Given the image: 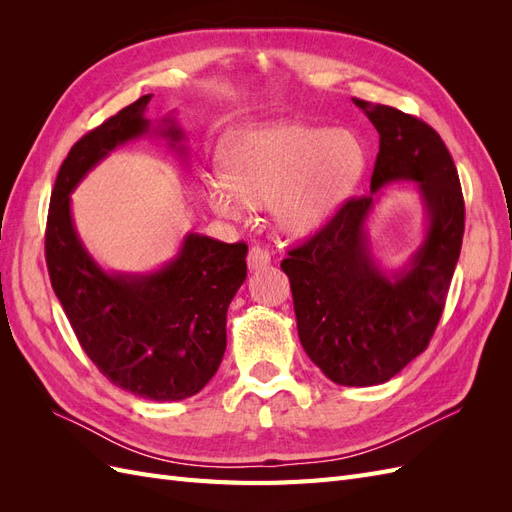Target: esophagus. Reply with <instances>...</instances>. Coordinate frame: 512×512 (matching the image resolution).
I'll list each match as a JSON object with an SVG mask.
<instances>
[{
  "label": "esophagus",
  "mask_w": 512,
  "mask_h": 512,
  "mask_svg": "<svg viewBox=\"0 0 512 512\" xmlns=\"http://www.w3.org/2000/svg\"><path fill=\"white\" fill-rule=\"evenodd\" d=\"M271 265V254L265 250V247L254 245L250 254H247V267L250 271H262Z\"/></svg>",
  "instance_id": "34e87169"
}]
</instances>
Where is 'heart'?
I'll return each instance as SVG.
<instances>
[{
	"label": "heart",
	"mask_w": 512,
	"mask_h": 512,
	"mask_svg": "<svg viewBox=\"0 0 512 512\" xmlns=\"http://www.w3.org/2000/svg\"><path fill=\"white\" fill-rule=\"evenodd\" d=\"M222 168L203 173L207 205L232 222L273 207L290 237L312 235L348 194L363 166L354 138L294 121L239 130L220 149Z\"/></svg>",
	"instance_id": "obj_1"
}]
</instances>
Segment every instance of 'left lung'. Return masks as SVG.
<instances>
[{"mask_svg":"<svg viewBox=\"0 0 512 512\" xmlns=\"http://www.w3.org/2000/svg\"><path fill=\"white\" fill-rule=\"evenodd\" d=\"M380 134L369 194L282 262L290 277L301 346L342 386L389 382L436 331L463 241V196L440 134L393 106L354 100ZM410 180L426 209L424 239L404 266L384 270L370 254L366 224L383 185Z\"/></svg>","mask_w":512,"mask_h":512,"instance_id":"obj_1","label":"left lung"}]
</instances>
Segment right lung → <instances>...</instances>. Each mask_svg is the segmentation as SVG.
<instances>
[{
  "mask_svg": "<svg viewBox=\"0 0 512 512\" xmlns=\"http://www.w3.org/2000/svg\"><path fill=\"white\" fill-rule=\"evenodd\" d=\"M138 98L85 134L61 164L46 222V265L59 303L83 350L119 389L151 401L196 395L218 371L226 350V312L247 275V245L198 232L183 237L175 258L156 271H106L74 226L70 194L117 147L158 134L188 156L173 115L158 126Z\"/></svg>",
  "mask_w": 512,
  "mask_h": 512,
  "instance_id": "1",
  "label": "right lung"
}]
</instances>
